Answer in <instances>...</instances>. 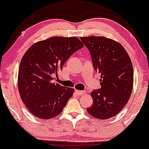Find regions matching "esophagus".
Segmentation results:
<instances>
[{
    "mask_svg": "<svg viewBox=\"0 0 149 149\" xmlns=\"http://www.w3.org/2000/svg\"><path fill=\"white\" fill-rule=\"evenodd\" d=\"M75 93H76L78 95H82L85 94L86 92L82 91H78V90H75Z\"/></svg>",
    "mask_w": 149,
    "mask_h": 149,
    "instance_id": "obj_1",
    "label": "esophagus"
}]
</instances>
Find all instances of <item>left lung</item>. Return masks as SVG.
Segmentation results:
<instances>
[{
    "mask_svg": "<svg viewBox=\"0 0 149 149\" xmlns=\"http://www.w3.org/2000/svg\"><path fill=\"white\" fill-rule=\"evenodd\" d=\"M88 49L95 71L101 74L100 89L93 90L92 106L87 108L92 116L111 118L127 104L133 85L131 58L121 44L103 36L81 37Z\"/></svg>",
    "mask_w": 149,
    "mask_h": 149,
    "instance_id": "left-lung-1",
    "label": "left lung"
}]
</instances>
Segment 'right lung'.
Wrapping results in <instances>:
<instances>
[{
  "instance_id": "1",
  "label": "right lung",
  "mask_w": 149,
  "mask_h": 149,
  "mask_svg": "<svg viewBox=\"0 0 149 149\" xmlns=\"http://www.w3.org/2000/svg\"><path fill=\"white\" fill-rule=\"evenodd\" d=\"M83 47L77 37L55 36L34 43L25 53L18 70V91L33 115L49 119L61 113L74 89L53 83V77Z\"/></svg>"
}]
</instances>
